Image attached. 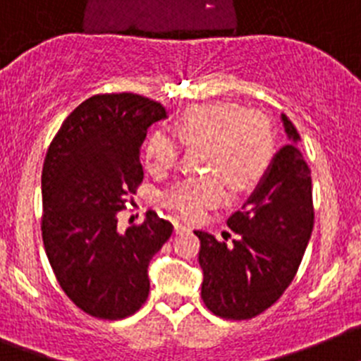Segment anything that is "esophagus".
Wrapping results in <instances>:
<instances>
[{
    "instance_id": "esophagus-1",
    "label": "esophagus",
    "mask_w": 361,
    "mask_h": 361,
    "mask_svg": "<svg viewBox=\"0 0 361 361\" xmlns=\"http://www.w3.org/2000/svg\"><path fill=\"white\" fill-rule=\"evenodd\" d=\"M188 226H185V225H181V223H174V232L176 233H181V232H188Z\"/></svg>"
}]
</instances>
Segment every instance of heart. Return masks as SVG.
Segmentation results:
<instances>
[{
	"label": "heart",
	"mask_w": 361,
	"mask_h": 361,
	"mask_svg": "<svg viewBox=\"0 0 361 361\" xmlns=\"http://www.w3.org/2000/svg\"><path fill=\"white\" fill-rule=\"evenodd\" d=\"M204 149L203 171L209 174L176 181L161 192L165 209L187 221L203 217L226 200V183L248 190L268 171L274 158V131L268 118L232 102L192 106L178 118L174 135L157 129L144 147L145 167L161 174L176 165L181 146Z\"/></svg>",
	"instance_id": "obj_1"
}]
</instances>
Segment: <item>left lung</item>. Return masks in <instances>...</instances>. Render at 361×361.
I'll use <instances>...</instances> for the list:
<instances>
[{
	"instance_id": "8db88e82",
	"label": "left lung",
	"mask_w": 361,
	"mask_h": 361,
	"mask_svg": "<svg viewBox=\"0 0 361 361\" xmlns=\"http://www.w3.org/2000/svg\"><path fill=\"white\" fill-rule=\"evenodd\" d=\"M282 122L291 144L275 154L255 192L226 221L235 237L217 241L194 230L201 245V298L226 320H250L274 306L297 275L313 232L311 171L295 145L297 129L286 115Z\"/></svg>"
}]
</instances>
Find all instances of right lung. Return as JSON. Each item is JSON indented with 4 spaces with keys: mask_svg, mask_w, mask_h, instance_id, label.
<instances>
[{
    "mask_svg": "<svg viewBox=\"0 0 361 361\" xmlns=\"http://www.w3.org/2000/svg\"><path fill=\"white\" fill-rule=\"evenodd\" d=\"M165 116L160 102L136 93L93 95L66 116L44 158L48 261L68 298L100 320H122L144 306L149 261L173 233L154 210L126 232L116 219L144 180L149 126Z\"/></svg>",
    "mask_w": 361,
    "mask_h": 361,
    "instance_id": "add662e5",
    "label": "right lung"
}]
</instances>
